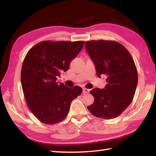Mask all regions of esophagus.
<instances>
[{
    "label": "esophagus",
    "mask_w": 156,
    "mask_h": 156,
    "mask_svg": "<svg viewBox=\"0 0 156 156\" xmlns=\"http://www.w3.org/2000/svg\"><path fill=\"white\" fill-rule=\"evenodd\" d=\"M89 91H90V90H89V89H88L83 88V94H89Z\"/></svg>",
    "instance_id": "obj_1"
}]
</instances>
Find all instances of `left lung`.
I'll return each mask as SVG.
<instances>
[{
  "label": "left lung",
  "instance_id": "1",
  "mask_svg": "<svg viewBox=\"0 0 156 156\" xmlns=\"http://www.w3.org/2000/svg\"><path fill=\"white\" fill-rule=\"evenodd\" d=\"M84 47L94 63L97 76H107L104 89L90 91L94 102L88 109L98 118H115L131 104L135 94L138 72L133 58L122 44L115 41H87Z\"/></svg>",
  "mask_w": 156,
  "mask_h": 156
}]
</instances>
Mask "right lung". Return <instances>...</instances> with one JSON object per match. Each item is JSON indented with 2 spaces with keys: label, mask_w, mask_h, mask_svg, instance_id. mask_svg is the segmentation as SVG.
Segmentation results:
<instances>
[{
  "label": "right lung",
  "mask_w": 156,
  "mask_h": 156,
  "mask_svg": "<svg viewBox=\"0 0 156 156\" xmlns=\"http://www.w3.org/2000/svg\"><path fill=\"white\" fill-rule=\"evenodd\" d=\"M84 41H43L34 46L21 69V84L27 106L44 124L53 125L67 117L72 100L83 89L58 83L57 76L67 72Z\"/></svg>",
  "instance_id": "1"
}]
</instances>
